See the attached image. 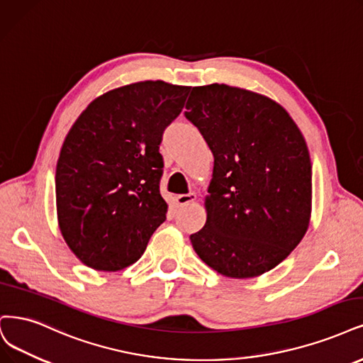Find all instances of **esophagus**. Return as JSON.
<instances>
[{
  "instance_id": "1",
  "label": "esophagus",
  "mask_w": 363,
  "mask_h": 363,
  "mask_svg": "<svg viewBox=\"0 0 363 363\" xmlns=\"http://www.w3.org/2000/svg\"><path fill=\"white\" fill-rule=\"evenodd\" d=\"M195 199H196L195 194H184V195H177L176 196V203H177L179 207H184L187 204L195 203Z\"/></svg>"
}]
</instances>
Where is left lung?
Wrapping results in <instances>:
<instances>
[{
    "instance_id": "obj_1",
    "label": "left lung",
    "mask_w": 363,
    "mask_h": 363,
    "mask_svg": "<svg viewBox=\"0 0 363 363\" xmlns=\"http://www.w3.org/2000/svg\"><path fill=\"white\" fill-rule=\"evenodd\" d=\"M186 118L213 155L196 255L223 277L277 267L301 243L312 211V168L301 129L278 102L225 84L194 86Z\"/></svg>"
}]
</instances>
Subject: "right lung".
Here are the masks:
<instances>
[{"instance_id": "add662e5", "label": "right lung", "mask_w": 363, "mask_h": 363, "mask_svg": "<svg viewBox=\"0 0 363 363\" xmlns=\"http://www.w3.org/2000/svg\"><path fill=\"white\" fill-rule=\"evenodd\" d=\"M189 90L164 81L123 85L96 97L73 123L57 162V219L85 266L126 269L167 219L159 144Z\"/></svg>"}]
</instances>
